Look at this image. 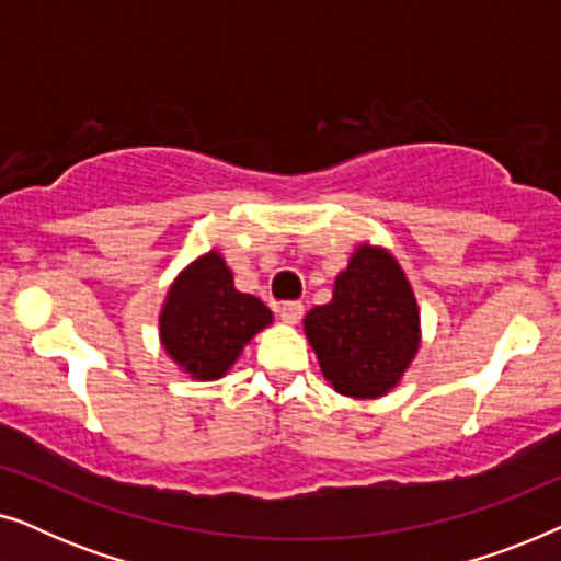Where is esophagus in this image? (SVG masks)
Instances as JSON below:
<instances>
[{
    "instance_id": "obj_1",
    "label": "esophagus",
    "mask_w": 561,
    "mask_h": 561,
    "mask_svg": "<svg viewBox=\"0 0 561 561\" xmlns=\"http://www.w3.org/2000/svg\"><path fill=\"white\" fill-rule=\"evenodd\" d=\"M278 313H280V319L286 321V324H296V321L304 317V304L301 301H286V304H280Z\"/></svg>"
}]
</instances>
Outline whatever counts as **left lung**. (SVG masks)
Instances as JSON below:
<instances>
[{"mask_svg": "<svg viewBox=\"0 0 561 561\" xmlns=\"http://www.w3.org/2000/svg\"><path fill=\"white\" fill-rule=\"evenodd\" d=\"M321 373L334 390L378 398L401 380L419 350V306L401 265L386 250L359 244L334 296L304 319Z\"/></svg>", "mask_w": 561, "mask_h": 561, "instance_id": "1", "label": "left lung"}]
</instances>
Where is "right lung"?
Masks as SVG:
<instances>
[{"mask_svg": "<svg viewBox=\"0 0 561 561\" xmlns=\"http://www.w3.org/2000/svg\"><path fill=\"white\" fill-rule=\"evenodd\" d=\"M271 321V309L260 298L240 294L219 252H209L168 290L160 342L191 378L217 380Z\"/></svg>", "mask_w": 561, "mask_h": 561, "instance_id": "obj_1", "label": "right lung"}]
</instances>
